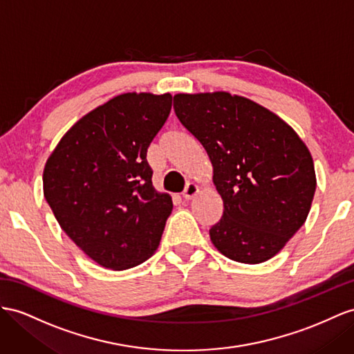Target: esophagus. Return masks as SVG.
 Masks as SVG:
<instances>
[{"label":"esophagus","mask_w":354,"mask_h":354,"mask_svg":"<svg viewBox=\"0 0 354 354\" xmlns=\"http://www.w3.org/2000/svg\"><path fill=\"white\" fill-rule=\"evenodd\" d=\"M197 192H198V187L193 183H188L183 192V197L185 198V201H189V198H193L197 194Z\"/></svg>","instance_id":"obj_1"}]
</instances>
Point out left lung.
<instances>
[{"label":"left lung","instance_id":"8db88e82","mask_svg":"<svg viewBox=\"0 0 354 354\" xmlns=\"http://www.w3.org/2000/svg\"><path fill=\"white\" fill-rule=\"evenodd\" d=\"M174 109L212 162L224 203L209 229L215 248L239 263L274 257L311 207L315 171L305 143L275 113L229 93L178 94Z\"/></svg>","mask_w":354,"mask_h":354}]
</instances>
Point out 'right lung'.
<instances>
[{
  "label": "right lung",
  "mask_w": 354,
  "mask_h": 354,
  "mask_svg": "<svg viewBox=\"0 0 354 354\" xmlns=\"http://www.w3.org/2000/svg\"><path fill=\"white\" fill-rule=\"evenodd\" d=\"M170 109V94L118 95L71 127L44 166L61 229L100 266L130 269L158 248L174 205L153 189L147 152Z\"/></svg>",
  "instance_id": "obj_1"
}]
</instances>
